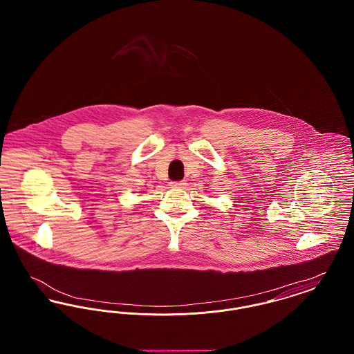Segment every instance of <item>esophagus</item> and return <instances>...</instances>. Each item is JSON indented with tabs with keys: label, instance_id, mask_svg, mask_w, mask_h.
I'll list each match as a JSON object with an SVG mask.
<instances>
[{
	"label": "esophagus",
	"instance_id": "obj_1",
	"mask_svg": "<svg viewBox=\"0 0 354 354\" xmlns=\"http://www.w3.org/2000/svg\"><path fill=\"white\" fill-rule=\"evenodd\" d=\"M169 185H171V187H172V188H183V187H185V182H183V180H180V182H171V183H169Z\"/></svg>",
	"mask_w": 354,
	"mask_h": 354
}]
</instances>
